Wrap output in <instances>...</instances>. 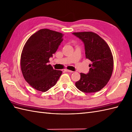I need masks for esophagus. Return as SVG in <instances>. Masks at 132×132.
Returning <instances> with one entry per match:
<instances>
[{
	"mask_svg": "<svg viewBox=\"0 0 132 132\" xmlns=\"http://www.w3.org/2000/svg\"><path fill=\"white\" fill-rule=\"evenodd\" d=\"M65 71L66 72H70V73L73 72L72 71H71V70H67V69H65Z\"/></svg>",
	"mask_w": 132,
	"mask_h": 132,
	"instance_id": "1",
	"label": "esophagus"
}]
</instances>
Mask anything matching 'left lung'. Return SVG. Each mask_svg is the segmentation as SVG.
<instances>
[{
    "label": "left lung",
    "mask_w": 132,
    "mask_h": 132,
    "mask_svg": "<svg viewBox=\"0 0 132 132\" xmlns=\"http://www.w3.org/2000/svg\"><path fill=\"white\" fill-rule=\"evenodd\" d=\"M84 43L85 57L92 63L87 74L80 73V79L75 82L79 90L84 93L99 91L108 84L114 69V60L108 44L97 34L90 32H73Z\"/></svg>",
    "instance_id": "1"
}]
</instances>
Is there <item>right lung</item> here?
<instances>
[{"instance_id": "1", "label": "right lung", "mask_w": 132, "mask_h": 132, "mask_svg": "<svg viewBox=\"0 0 132 132\" xmlns=\"http://www.w3.org/2000/svg\"><path fill=\"white\" fill-rule=\"evenodd\" d=\"M63 35L50 29H41L30 36L24 45L20 60L21 71L25 80L36 90H48L62 74V71L54 70L48 63L62 42Z\"/></svg>"}]
</instances>
